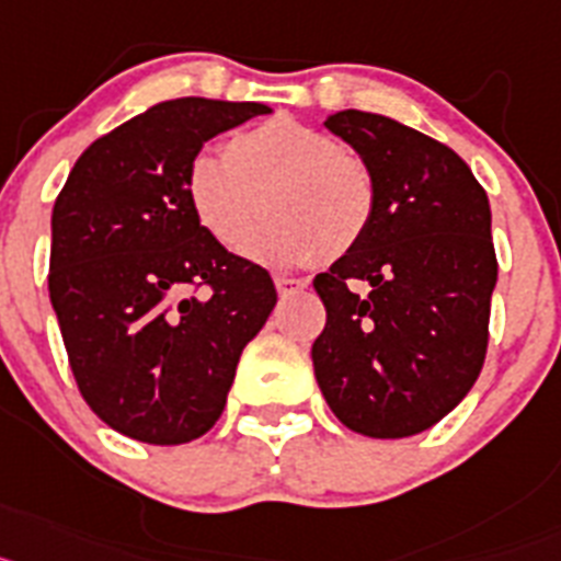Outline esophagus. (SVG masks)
<instances>
[{
	"label": "esophagus",
	"instance_id": "esophagus-1",
	"mask_svg": "<svg viewBox=\"0 0 561 561\" xmlns=\"http://www.w3.org/2000/svg\"><path fill=\"white\" fill-rule=\"evenodd\" d=\"M276 290H279V296L285 299V296H296L301 294L305 287H308V282L305 279H290V276H276Z\"/></svg>",
	"mask_w": 561,
	"mask_h": 561
}]
</instances>
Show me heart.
<instances>
[{
  "label": "heart",
  "mask_w": 561,
  "mask_h": 561,
  "mask_svg": "<svg viewBox=\"0 0 561 561\" xmlns=\"http://www.w3.org/2000/svg\"><path fill=\"white\" fill-rule=\"evenodd\" d=\"M186 199L214 242L237 248L262 208L271 220L245 242V256L274 267L341 256L364 240L378 188L369 165L339 140L294 118H271L226 144V160L197 154Z\"/></svg>",
  "instance_id": "1"
}]
</instances>
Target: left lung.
<instances>
[{
    "mask_svg": "<svg viewBox=\"0 0 561 561\" xmlns=\"http://www.w3.org/2000/svg\"><path fill=\"white\" fill-rule=\"evenodd\" d=\"M324 126L369 165L378 203L364 240L313 279L328 310L316 381L358 435H417L483 369L496 285L489 197L460 154L387 115L341 110ZM353 278L370 294L353 295Z\"/></svg>",
    "mask_w": 561,
    "mask_h": 561,
    "instance_id": "1",
    "label": "left lung"
}]
</instances>
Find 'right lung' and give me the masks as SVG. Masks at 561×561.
<instances>
[{"mask_svg":"<svg viewBox=\"0 0 561 561\" xmlns=\"http://www.w3.org/2000/svg\"><path fill=\"white\" fill-rule=\"evenodd\" d=\"M267 112L211 99L149 106L90 144L53 206L47 285L72 375L92 412L133 440L206 435L274 310L265 267L214 242L186 199L203 144Z\"/></svg>","mask_w":561,"mask_h":561,"instance_id":"right-lung-1","label":"right lung"}]
</instances>
